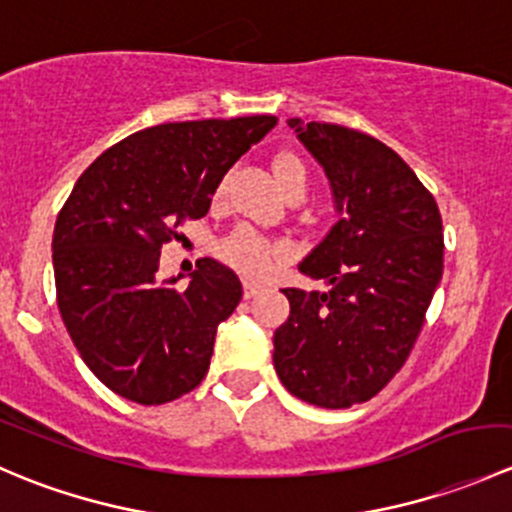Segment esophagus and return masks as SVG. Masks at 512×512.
<instances>
[{"label":"esophagus","mask_w":512,"mask_h":512,"mask_svg":"<svg viewBox=\"0 0 512 512\" xmlns=\"http://www.w3.org/2000/svg\"><path fill=\"white\" fill-rule=\"evenodd\" d=\"M262 292V285H257V282H252V280H245V297L250 299V297H255V294H260Z\"/></svg>","instance_id":"34e87169"}]
</instances>
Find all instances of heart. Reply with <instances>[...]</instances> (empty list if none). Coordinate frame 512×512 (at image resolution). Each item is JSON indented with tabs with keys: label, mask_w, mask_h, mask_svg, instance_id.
I'll return each mask as SVG.
<instances>
[{
	"label": "heart",
	"mask_w": 512,
	"mask_h": 512,
	"mask_svg": "<svg viewBox=\"0 0 512 512\" xmlns=\"http://www.w3.org/2000/svg\"><path fill=\"white\" fill-rule=\"evenodd\" d=\"M275 175L285 193H292V190H302L304 193L307 190V168L292 153H282V156L275 158ZM220 257L227 265L240 270L242 275L265 277L285 260L287 247L267 240L252 227H237L232 235H227L220 242Z\"/></svg>",
	"instance_id": "obj_1"
}]
</instances>
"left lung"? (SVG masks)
<instances>
[{
  "instance_id": "8db88e82",
  "label": "left lung",
  "mask_w": 512,
  "mask_h": 512,
  "mask_svg": "<svg viewBox=\"0 0 512 512\" xmlns=\"http://www.w3.org/2000/svg\"><path fill=\"white\" fill-rule=\"evenodd\" d=\"M287 123L327 173L342 218L299 262L327 292L282 289L289 317L272 361L292 396L349 409L379 394L414 349L443 275L441 213L376 138L337 123Z\"/></svg>"
}]
</instances>
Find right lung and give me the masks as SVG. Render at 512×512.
<instances>
[{"instance_id": "obj_1", "label": "right lung", "mask_w": 512, "mask_h": 512, "mask_svg": "<svg viewBox=\"0 0 512 512\" xmlns=\"http://www.w3.org/2000/svg\"><path fill=\"white\" fill-rule=\"evenodd\" d=\"M277 126L275 116L160 123L101 153L54 225L56 304L81 359L113 391L168 404L205 379L215 332L242 285L203 257L190 285L158 280L160 247L208 215L223 175Z\"/></svg>"}]
</instances>
